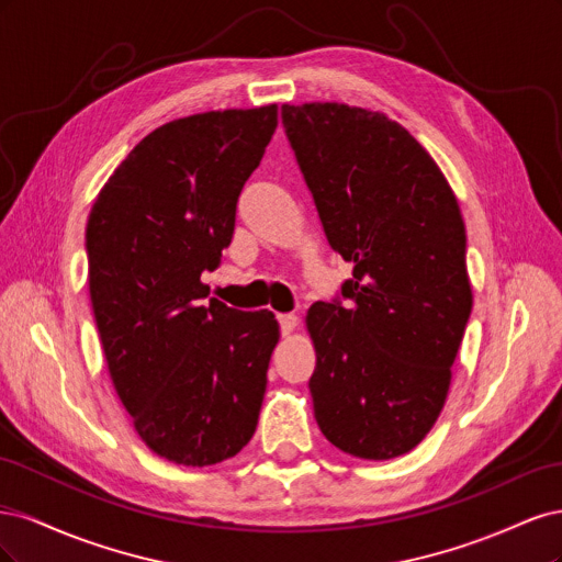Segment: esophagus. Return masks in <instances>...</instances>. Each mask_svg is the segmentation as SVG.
I'll use <instances>...</instances> for the list:
<instances>
[{"label":"esophagus","mask_w":562,"mask_h":562,"mask_svg":"<svg viewBox=\"0 0 562 562\" xmlns=\"http://www.w3.org/2000/svg\"><path fill=\"white\" fill-rule=\"evenodd\" d=\"M279 326L283 335H291L297 328V316L295 314H279Z\"/></svg>","instance_id":"obj_1"}]
</instances>
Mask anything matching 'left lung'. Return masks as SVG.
Masks as SVG:
<instances>
[{"instance_id": "obj_1", "label": "left lung", "mask_w": 562, "mask_h": 562, "mask_svg": "<svg viewBox=\"0 0 562 562\" xmlns=\"http://www.w3.org/2000/svg\"><path fill=\"white\" fill-rule=\"evenodd\" d=\"M285 135L335 252L342 297L307 312L314 417L335 448L394 459L443 411L473 295L467 229L446 176L382 112L281 105Z\"/></svg>"}]
</instances>
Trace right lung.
<instances>
[{"mask_svg": "<svg viewBox=\"0 0 562 562\" xmlns=\"http://www.w3.org/2000/svg\"><path fill=\"white\" fill-rule=\"evenodd\" d=\"M279 108L176 119L135 145L87 225L89 293L110 378L143 443L211 467L255 434L274 314L232 310L201 283L232 244L236 201Z\"/></svg>", "mask_w": 562, "mask_h": 562, "instance_id": "add662e5", "label": "right lung"}]
</instances>
